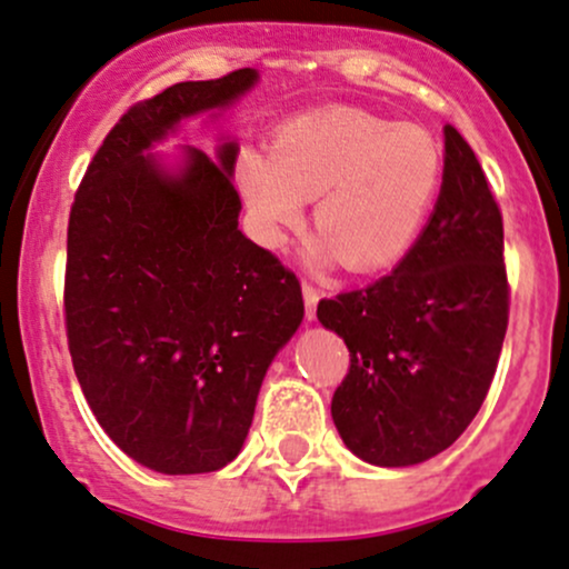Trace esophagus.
<instances>
[{
	"label": "esophagus",
	"instance_id": "34e87169",
	"mask_svg": "<svg viewBox=\"0 0 569 569\" xmlns=\"http://www.w3.org/2000/svg\"><path fill=\"white\" fill-rule=\"evenodd\" d=\"M303 303H306V319H315L317 303H319V290L315 284H303Z\"/></svg>",
	"mask_w": 569,
	"mask_h": 569
}]
</instances>
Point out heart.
<instances>
[{"mask_svg":"<svg viewBox=\"0 0 569 569\" xmlns=\"http://www.w3.org/2000/svg\"><path fill=\"white\" fill-rule=\"evenodd\" d=\"M236 177L263 244L282 247L315 201L319 254L373 273L417 244L443 180V152L417 126L325 107L279 126L268 152H241Z\"/></svg>","mask_w":569,"mask_h":569,"instance_id":"b5f03b06","label":"heart"}]
</instances>
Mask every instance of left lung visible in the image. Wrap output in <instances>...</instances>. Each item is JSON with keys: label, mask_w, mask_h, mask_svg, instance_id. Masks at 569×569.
Here are the masks:
<instances>
[{"label": "left lung", "mask_w": 569, "mask_h": 569, "mask_svg": "<svg viewBox=\"0 0 569 569\" xmlns=\"http://www.w3.org/2000/svg\"><path fill=\"white\" fill-rule=\"evenodd\" d=\"M443 184L392 273L325 298L319 322L349 349L330 413L347 449L406 468L449 449L487 398L508 330L502 214L476 152L446 126Z\"/></svg>", "instance_id": "8db88e82"}]
</instances>
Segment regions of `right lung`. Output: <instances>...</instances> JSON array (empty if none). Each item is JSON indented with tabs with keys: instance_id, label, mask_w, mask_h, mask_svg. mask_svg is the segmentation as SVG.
<instances>
[{
	"instance_id": "1",
	"label": "right lung",
	"mask_w": 569,
	"mask_h": 569,
	"mask_svg": "<svg viewBox=\"0 0 569 569\" xmlns=\"http://www.w3.org/2000/svg\"><path fill=\"white\" fill-rule=\"evenodd\" d=\"M254 69L177 82L133 104L82 177L67 231L74 373L131 459L166 476L212 473L250 432L271 360L303 319L298 277L239 231V144L144 156L190 114L226 110Z\"/></svg>"
}]
</instances>
